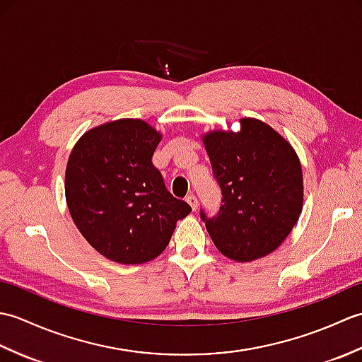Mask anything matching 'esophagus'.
<instances>
[{"mask_svg":"<svg viewBox=\"0 0 362 362\" xmlns=\"http://www.w3.org/2000/svg\"><path fill=\"white\" fill-rule=\"evenodd\" d=\"M187 202L191 205V209H193V210H196V209H197L199 202H197V197H196L193 193H189V194L187 196Z\"/></svg>","mask_w":362,"mask_h":362,"instance_id":"1","label":"esophagus"}]
</instances>
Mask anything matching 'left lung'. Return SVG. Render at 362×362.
I'll use <instances>...</instances> for the list:
<instances>
[{
	"label": "left lung",
	"mask_w": 362,
	"mask_h": 362,
	"mask_svg": "<svg viewBox=\"0 0 362 362\" xmlns=\"http://www.w3.org/2000/svg\"><path fill=\"white\" fill-rule=\"evenodd\" d=\"M204 144L222 193L216 216L201 210L214 245L241 263L269 255L302 213L303 177L296 151L253 118L241 119L240 132L205 134Z\"/></svg>",
	"instance_id": "8db88e82"
}]
</instances>
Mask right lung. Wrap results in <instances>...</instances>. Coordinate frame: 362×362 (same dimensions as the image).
<instances>
[{
    "label": "right lung",
    "mask_w": 362,
    "mask_h": 362,
    "mask_svg": "<svg viewBox=\"0 0 362 362\" xmlns=\"http://www.w3.org/2000/svg\"><path fill=\"white\" fill-rule=\"evenodd\" d=\"M161 135L141 119L105 122L81 136L65 173L76 227L101 255L122 264L157 258L191 206L175 199L152 163Z\"/></svg>",
    "instance_id": "obj_1"
}]
</instances>
